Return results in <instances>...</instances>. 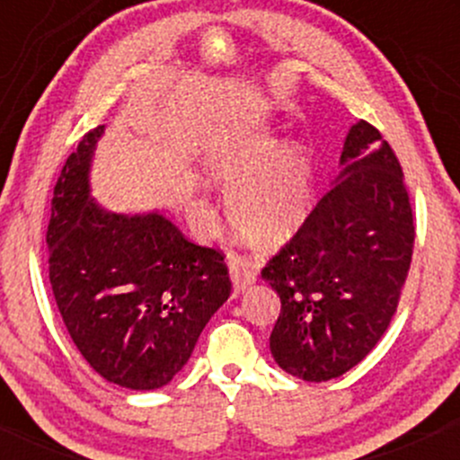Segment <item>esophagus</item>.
Wrapping results in <instances>:
<instances>
[{"label": "esophagus", "mask_w": 460, "mask_h": 460, "mask_svg": "<svg viewBox=\"0 0 460 460\" xmlns=\"http://www.w3.org/2000/svg\"><path fill=\"white\" fill-rule=\"evenodd\" d=\"M226 263H229L231 281H234L235 292H244L257 281V268L251 257L237 255V252H229L226 255Z\"/></svg>", "instance_id": "obj_1"}]
</instances>
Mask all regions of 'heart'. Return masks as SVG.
<instances>
[{"mask_svg":"<svg viewBox=\"0 0 460 460\" xmlns=\"http://www.w3.org/2000/svg\"><path fill=\"white\" fill-rule=\"evenodd\" d=\"M209 181L229 188L226 209L246 240L279 244L307 216L314 164L303 145L277 146L270 136H251L214 153Z\"/></svg>","mask_w":460,"mask_h":460,"instance_id":"b5f03b06","label":"heart"}]
</instances>
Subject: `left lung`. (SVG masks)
<instances>
[{"instance_id": "obj_1", "label": "left lung", "mask_w": 460, "mask_h": 460, "mask_svg": "<svg viewBox=\"0 0 460 460\" xmlns=\"http://www.w3.org/2000/svg\"><path fill=\"white\" fill-rule=\"evenodd\" d=\"M341 175L261 277L281 298L274 361L309 383L341 376L392 322L415 242L402 166L381 131H348Z\"/></svg>"}]
</instances>
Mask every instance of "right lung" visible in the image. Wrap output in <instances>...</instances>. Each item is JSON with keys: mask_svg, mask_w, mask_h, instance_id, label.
<instances>
[{"mask_svg": "<svg viewBox=\"0 0 460 460\" xmlns=\"http://www.w3.org/2000/svg\"><path fill=\"white\" fill-rule=\"evenodd\" d=\"M103 128L79 140L58 177L47 226L49 283L94 372L142 392L186 366L231 281L218 248L194 244L160 214H110L88 197Z\"/></svg>", "mask_w": 460, "mask_h": 460, "instance_id": "obj_1", "label": "right lung"}]
</instances>
